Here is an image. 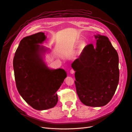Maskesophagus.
Listing matches in <instances>:
<instances>
[{
  "label": "esophagus",
  "instance_id": "1",
  "mask_svg": "<svg viewBox=\"0 0 132 132\" xmlns=\"http://www.w3.org/2000/svg\"><path fill=\"white\" fill-rule=\"evenodd\" d=\"M70 72L71 74H73L75 72V70L73 69H71Z\"/></svg>",
  "mask_w": 132,
  "mask_h": 132
}]
</instances>
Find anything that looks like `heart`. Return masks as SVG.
I'll return each mask as SVG.
<instances>
[{
    "label": "heart",
    "mask_w": 132,
    "mask_h": 132,
    "mask_svg": "<svg viewBox=\"0 0 132 132\" xmlns=\"http://www.w3.org/2000/svg\"><path fill=\"white\" fill-rule=\"evenodd\" d=\"M86 46V43L84 42H81V43L80 44V45H79V46L78 52V54L81 53V52L83 51V50L85 49Z\"/></svg>",
    "instance_id": "heart-1"
}]
</instances>
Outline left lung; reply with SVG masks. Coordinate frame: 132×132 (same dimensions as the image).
Here are the masks:
<instances>
[{
  "mask_svg": "<svg viewBox=\"0 0 132 132\" xmlns=\"http://www.w3.org/2000/svg\"><path fill=\"white\" fill-rule=\"evenodd\" d=\"M96 46L87 45L72 63L75 85L80 101L85 105L101 107L113 98L119 78V58L107 36L95 35Z\"/></svg>",
  "mask_w": 132,
  "mask_h": 132,
  "instance_id": "1",
  "label": "left lung"
}]
</instances>
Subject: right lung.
<instances>
[{
  "label": "right lung",
  "instance_id": "1",
  "mask_svg": "<svg viewBox=\"0 0 132 132\" xmlns=\"http://www.w3.org/2000/svg\"><path fill=\"white\" fill-rule=\"evenodd\" d=\"M46 38L42 32L23 38L13 60L18 92L29 105L38 110L56 105V92L67 77L64 70L50 69L44 62L43 55L47 49L38 44Z\"/></svg>",
  "mask_w": 132,
  "mask_h": 132
}]
</instances>
